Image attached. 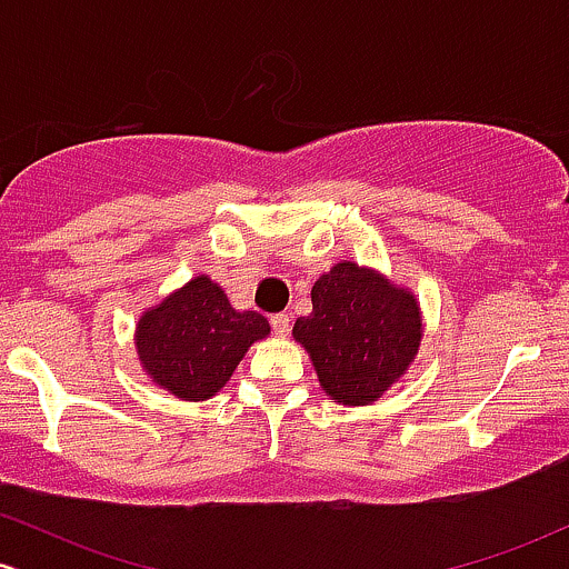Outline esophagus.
Masks as SVG:
<instances>
[{"instance_id": "34e87169", "label": "esophagus", "mask_w": 569, "mask_h": 569, "mask_svg": "<svg viewBox=\"0 0 569 569\" xmlns=\"http://www.w3.org/2000/svg\"><path fill=\"white\" fill-rule=\"evenodd\" d=\"M270 326H272V331H276L278 337H289V331H291V318L286 316V312H276V316L270 318Z\"/></svg>"}]
</instances>
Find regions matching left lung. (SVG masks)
<instances>
[{
    "label": "left lung",
    "instance_id": "left-lung-1",
    "mask_svg": "<svg viewBox=\"0 0 569 569\" xmlns=\"http://www.w3.org/2000/svg\"><path fill=\"white\" fill-rule=\"evenodd\" d=\"M323 390L339 403L380 398L420 348L415 297L371 270L337 264L312 286V312L293 323Z\"/></svg>",
    "mask_w": 569,
    "mask_h": 569
}]
</instances>
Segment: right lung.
<instances>
[{
	"label": "right lung",
	"instance_id": "right-lung-1",
	"mask_svg": "<svg viewBox=\"0 0 569 569\" xmlns=\"http://www.w3.org/2000/svg\"><path fill=\"white\" fill-rule=\"evenodd\" d=\"M270 335L264 316L238 312L211 278L181 291L141 318L136 348L152 380L184 401L219 393L251 342Z\"/></svg>",
	"mask_w": 569,
	"mask_h": 569
}]
</instances>
